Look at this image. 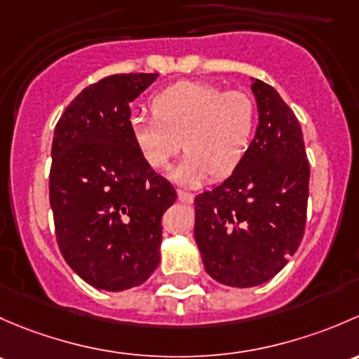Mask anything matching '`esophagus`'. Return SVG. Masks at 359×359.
Returning a JSON list of instances; mask_svg holds the SVG:
<instances>
[{"mask_svg":"<svg viewBox=\"0 0 359 359\" xmlns=\"http://www.w3.org/2000/svg\"><path fill=\"white\" fill-rule=\"evenodd\" d=\"M178 198L180 202H183V204H191L195 198L194 194H190V191H183V190H178Z\"/></svg>","mask_w":359,"mask_h":359,"instance_id":"1","label":"esophagus"}]
</instances>
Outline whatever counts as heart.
<instances>
[{
	"instance_id": "obj_1",
	"label": "heart",
	"mask_w": 359,
	"mask_h": 359,
	"mask_svg": "<svg viewBox=\"0 0 359 359\" xmlns=\"http://www.w3.org/2000/svg\"><path fill=\"white\" fill-rule=\"evenodd\" d=\"M154 117L129 119V136L142 161L155 171L168 169L181 150L187 155L172 171L180 184L207 176L223 180L249 152L256 107L242 91H223L201 81H183L158 91L150 102Z\"/></svg>"
}]
</instances>
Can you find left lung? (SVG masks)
I'll use <instances>...</instances> for the list:
<instances>
[{
	"label": "left lung",
	"mask_w": 359,
	"mask_h": 359,
	"mask_svg": "<svg viewBox=\"0 0 359 359\" xmlns=\"http://www.w3.org/2000/svg\"><path fill=\"white\" fill-rule=\"evenodd\" d=\"M257 128L242 164L195 197V242L207 275L228 287L271 280L295 254L306 226L309 164L301 126L278 91L250 84Z\"/></svg>",
	"instance_id": "obj_1"
}]
</instances>
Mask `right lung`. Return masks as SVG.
Wrapping results in <instances>:
<instances>
[{"label": "right lung", "mask_w": 359, "mask_h": 359, "mask_svg": "<svg viewBox=\"0 0 359 359\" xmlns=\"http://www.w3.org/2000/svg\"><path fill=\"white\" fill-rule=\"evenodd\" d=\"M157 77H105L81 91L55 128L50 205L57 242L95 289L142 285L161 261V221L176 190L142 161L129 136V103Z\"/></svg>", "instance_id": "right-lung-1"}]
</instances>
